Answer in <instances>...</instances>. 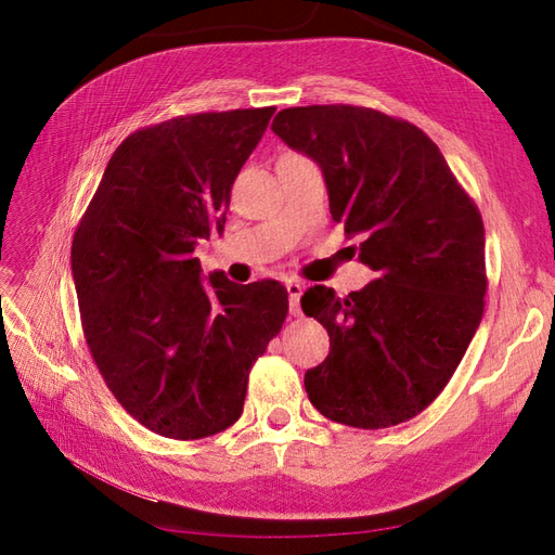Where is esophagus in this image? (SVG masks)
Returning a JSON list of instances; mask_svg holds the SVG:
<instances>
[{
	"mask_svg": "<svg viewBox=\"0 0 555 555\" xmlns=\"http://www.w3.org/2000/svg\"><path fill=\"white\" fill-rule=\"evenodd\" d=\"M306 284L298 280H289L287 282V292H289V312L298 314L300 312V296H304Z\"/></svg>",
	"mask_w": 555,
	"mask_h": 555,
	"instance_id": "1",
	"label": "esophagus"
}]
</instances>
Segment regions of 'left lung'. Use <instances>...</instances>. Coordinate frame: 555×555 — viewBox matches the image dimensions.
Wrapping results in <instances>:
<instances>
[{
	"mask_svg": "<svg viewBox=\"0 0 555 555\" xmlns=\"http://www.w3.org/2000/svg\"><path fill=\"white\" fill-rule=\"evenodd\" d=\"M271 129L322 169L335 222L375 271L363 289L304 294L328 331L306 373L312 405L338 424L389 428L424 412L483 314L486 238L477 206L426 133L373 108L300 106Z\"/></svg>",
	"mask_w": 555,
	"mask_h": 555,
	"instance_id": "1",
	"label": "left lung"
}]
</instances>
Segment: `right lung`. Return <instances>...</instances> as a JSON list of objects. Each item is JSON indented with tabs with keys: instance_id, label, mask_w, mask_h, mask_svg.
I'll return each mask as SVG.
<instances>
[{
	"instance_id": "add662e5",
	"label": "right lung",
	"mask_w": 555,
	"mask_h": 555,
	"mask_svg": "<svg viewBox=\"0 0 555 555\" xmlns=\"http://www.w3.org/2000/svg\"><path fill=\"white\" fill-rule=\"evenodd\" d=\"M273 113H198L131 133L74 236L92 359L120 405L164 438L236 424L249 367L287 317L280 282L204 278L194 257L201 238L222 236L231 184Z\"/></svg>"
}]
</instances>
